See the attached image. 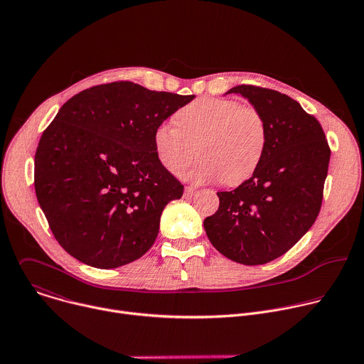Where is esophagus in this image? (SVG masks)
I'll use <instances>...</instances> for the list:
<instances>
[{"label":"esophagus","mask_w":364,"mask_h":364,"mask_svg":"<svg viewBox=\"0 0 364 364\" xmlns=\"http://www.w3.org/2000/svg\"><path fill=\"white\" fill-rule=\"evenodd\" d=\"M184 194H186V196H188V197H191V196H194V194H196V188H194V187H191V186H187V187H186V190H184Z\"/></svg>","instance_id":"34e87169"}]
</instances>
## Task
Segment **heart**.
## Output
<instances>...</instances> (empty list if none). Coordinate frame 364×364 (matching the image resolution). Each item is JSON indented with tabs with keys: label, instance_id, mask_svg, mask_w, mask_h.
<instances>
[{
	"label": "heart",
	"instance_id": "heart-1",
	"mask_svg": "<svg viewBox=\"0 0 364 364\" xmlns=\"http://www.w3.org/2000/svg\"><path fill=\"white\" fill-rule=\"evenodd\" d=\"M174 122L154 129L159 161L173 174L191 161L194 146L200 159L184 176L196 183L220 178L226 186H237L262 161L268 127L253 107H242L233 99L203 97L178 109Z\"/></svg>",
	"mask_w": 364,
	"mask_h": 364
}]
</instances>
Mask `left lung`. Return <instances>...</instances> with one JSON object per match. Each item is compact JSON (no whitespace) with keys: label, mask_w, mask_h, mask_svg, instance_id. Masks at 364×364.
Returning a JSON list of instances; mask_svg holds the SVG:
<instances>
[{"label":"left lung","mask_w":364,"mask_h":364,"mask_svg":"<svg viewBox=\"0 0 364 364\" xmlns=\"http://www.w3.org/2000/svg\"><path fill=\"white\" fill-rule=\"evenodd\" d=\"M240 93L261 112L268 142L261 164L204 219L212 245L243 265H264L288 252L314 225L323 203L330 146L316 117L288 95L252 85Z\"/></svg>","instance_id":"1"}]
</instances>
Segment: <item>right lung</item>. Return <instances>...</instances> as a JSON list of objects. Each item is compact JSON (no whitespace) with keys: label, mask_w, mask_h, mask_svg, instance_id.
Returning <instances> with one entry per match:
<instances>
[{"label":"right lung","mask_w":364,"mask_h":364,"mask_svg":"<svg viewBox=\"0 0 364 364\" xmlns=\"http://www.w3.org/2000/svg\"><path fill=\"white\" fill-rule=\"evenodd\" d=\"M193 99L122 80L82 90L60 108L36 151L34 188L69 255L112 269L154 245L164 207L184 190L159 161L154 129Z\"/></svg>","instance_id":"1"}]
</instances>
